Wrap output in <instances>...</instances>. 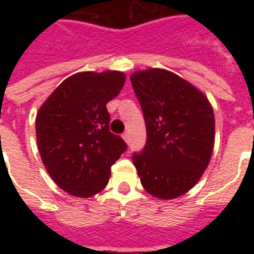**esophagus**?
Wrapping results in <instances>:
<instances>
[{"mask_svg":"<svg viewBox=\"0 0 254 254\" xmlns=\"http://www.w3.org/2000/svg\"><path fill=\"white\" fill-rule=\"evenodd\" d=\"M122 138L125 140V143H129V141H130V136H129V133L127 132H125L122 134Z\"/></svg>","mask_w":254,"mask_h":254,"instance_id":"obj_1","label":"esophagus"}]
</instances>
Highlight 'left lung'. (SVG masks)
Masks as SVG:
<instances>
[{"label":"left lung","instance_id":"left-lung-1","mask_svg":"<svg viewBox=\"0 0 254 254\" xmlns=\"http://www.w3.org/2000/svg\"><path fill=\"white\" fill-rule=\"evenodd\" d=\"M130 81L147 127V144L133 155V165L145 191L173 200L190 190L209 165L212 106L200 89L166 69L137 70Z\"/></svg>","mask_w":254,"mask_h":254}]
</instances>
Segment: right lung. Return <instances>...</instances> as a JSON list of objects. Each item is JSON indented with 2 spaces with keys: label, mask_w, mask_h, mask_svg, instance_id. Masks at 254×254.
<instances>
[{
  "label": "right lung",
  "mask_w": 254,
  "mask_h": 254,
  "mask_svg": "<svg viewBox=\"0 0 254 254\" xmlns=\"http://www.w3.org/2000/svg\"><path fill=\"white\" fill-rule=\"evenodd\" d=\"M120 70L78 72L65 78L36 113L38 149L63 190L91 197L103 190L127 144L109 129L106 105L125 84Z\"/></svg>",
  "instance_id": "obj_1"
}]
</instances>
